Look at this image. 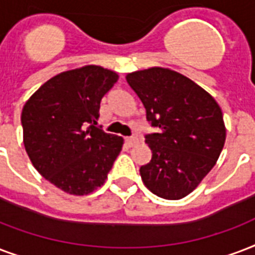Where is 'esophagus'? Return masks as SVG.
Wrapping results in <instances>:
<instances>
[{
  "label": "esophagus",
  "instance_id": "1",
  "mask_svg": "<svg viewBox=\"0 0 255 255\" xmlns=\"http://www.w3.org/2000/svg\"><path fill=\"white\" fill-rule=\"evenodd\" d=\"M137 142H138V139L135 137H128V138H126V143H128L129 146L135 145Z\"/></svg>",
  "mask_w": 255,
  "mask_h": 255
}]
</instances>
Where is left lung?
Returning a JSON list of instances; mask_svg holds the SVG:
<instances>
[{"label":"left lung","mask_w":255,"mask_h":255,"mask_svg":"<svg viewBox=\"0 0 255 255\" xmlns=\"http://www.w3.org/2000/svg\"><path fill=\"white\" fill-rule=\"evenodd\" d=\"M126 81L157 133L146 134L151 150L139 173L145 186L165 199H181L216 165L226 139L217 101L190 78L165 68L129 73Z\"/></svg>","instance_id":"left-lung-1"}]
</instances>
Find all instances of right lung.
Listing matches in <instances>:
<instances>
[{
    "mask_svg": "<svg viewBox=\"0 0 255 255\" xmlns=\"http://www.w3.org/2000/svg\"><path fill=\"white\" fill-rule=\"evenodd\" d=\"M117 73L88 65L60 73L26 101L21 114L23 145L33 166L54 186L86 195L104 185L124 145L97 128L102 97Z\"/></svg>",
    "mask_w": 255,
    "mask_h": 255,
    "instance_id": "add662e5",
    "label": "right lung"
}]
</instances>
